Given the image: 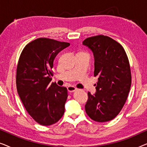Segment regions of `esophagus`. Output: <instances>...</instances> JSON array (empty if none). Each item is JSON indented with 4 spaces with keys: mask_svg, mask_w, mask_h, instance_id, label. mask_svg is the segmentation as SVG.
<instances>
[{
    "mask_svg": "<svg viewBox=\"0 0 147 147\" xmlns=\"http://www.w3.org/2000/svg\"><path fill=\"white\" fill-rule=\"evenodd\" d=\"M67 88L68 92H74V91H76V90H77V88H76L75 86H69Z\"/></svg>",
    "mask_w": 147,
    "mask_h": 147,
    "instance_id": "esophagus-1",
    "label": "esophagus"
}]
</instances>
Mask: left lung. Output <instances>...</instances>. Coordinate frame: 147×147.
<instances>
[{
	"label": "left lung",
	"mask_w": 147,
	"mask_h": 147,
	"mask_svg": "<svg viewBox=\"0 0 147 147\" xmlns=\"http://www.w3.org/2000/svg\"><path fill=\"white\" fill-rule=\"evenodd\" d=\"M83 45L92 50L94 57V76L98 81L96 92H88L86 112L94 121L114 119L125 104L131 86L129 61L123 47L105 35L88 37Z\"/></svg>",
	"instance_id": "obj_1"
}]
</instances>
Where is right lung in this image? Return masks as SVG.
<instances>
[{"label": "right lung", "mask_w": 147, "mask_h": 147, "mask_svg": "<svg viewBox=\"0 0 147 147\" xmlns=\"http://www.w3.org/2000/svg\"><path fill=\"white\" fill-rule=\"evenodd\" d=\"M69 45L38 38L28 43L20 55L16 76L18 94L29 115L41 125L56 123L65 112L67 90L51 83V69L57 54Z\"/></svg>", "instance_id": "1"}]
</instances>
